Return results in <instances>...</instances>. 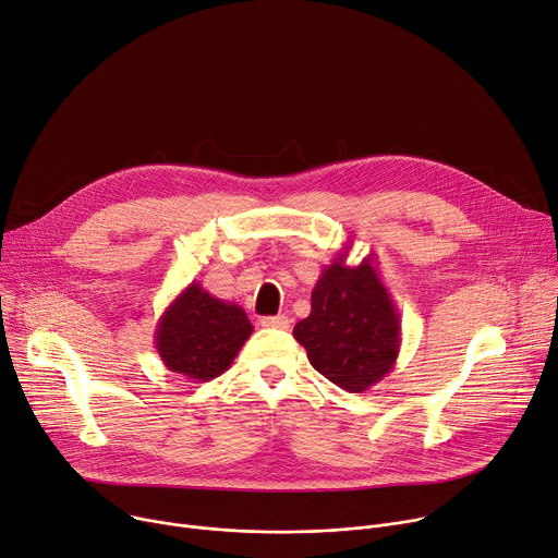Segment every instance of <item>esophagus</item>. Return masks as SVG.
<instances>
[{
	"label": "esophagus",
	"instance_id": "1",
	"mask_svg": "<svg viewBox=\"0 0 558 558\" xmlns=\"http://www.w3.org/2000/svg\"><path fill=\"white\" fill-rule=\"evenodd\" d=\"M289 316H284V314H278V316H267V318H263L260 320V325L263 327H267V329H287L289 327Z\"/></svg>",
	"mask_w": 558,
	"mask_h": 558
}]
</instances>
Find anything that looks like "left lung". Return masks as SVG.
<instances>
[{"label": "left lung", "mask_w": 558, "mask_h": 558, "mask_svg": "<svg viewBox=\"0 0 558 558\" xmlns=\"http://www.w3.org/2000/svg\"><path fill=\"white\" fill-rule=\"evenodd\" d=\"M351 240L312 291V314L293 327L316 372L344 391L363 393L383 380L400 351V316L369 256L351 267Z\"/></svg>", "instance_id": "obj_1"}]
</instances>
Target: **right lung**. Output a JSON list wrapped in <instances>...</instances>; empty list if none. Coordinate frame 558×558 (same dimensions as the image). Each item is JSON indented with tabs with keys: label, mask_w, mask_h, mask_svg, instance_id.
Instances as JSON below:
<instances>
[{
	"label": "right lung",
	"mask_w": 558,
	"mask_h": 558,
	"mask_svg": "<svg viewBox=\"0 0 558 558\" xmlns=\"http://www.w3.org/2000/svg\"><path fill=\"white\" fill-rule=\"evenodd\" d=\"M251 333L253 325L242 307L191 282L160 316L156 349L169 372L207 383L231 367Z\"/></svg>",
	"instance_id": "obj_1"
}]
</instances>
